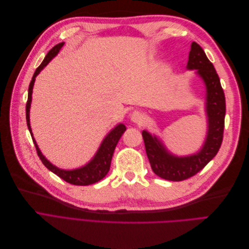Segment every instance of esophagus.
Wrapping results in <instances>:
<instances>
[{
    "instance_id": "1",
    "label": "esophagus",
    "mask_w": 249,
    "mask_h": 249,
    "mask_svg": "<svg viewBox=\"0 0 249 249\" xmlns=\"http://www.w3.org/2000/svg\"><path fill=\"white\" fill-rule=\"evenodd\" d=\"M131 119H132V122H134V123L142 124L143 122H144V116H143L142 113H140L138 111H135V112H133Z\"/></svg>"
}]
</instances>
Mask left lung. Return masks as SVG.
Masks as SVG:
<instances>
[{
  "label": "left lung",
  "instance_id": "left-lung-1",
  "mask_svg": "<svg viewBox=\"0 0 249 249\" xmlns=\"http://www.w3.org/2000/svg\"><path fill=\"white\" fill-rule=\"evenodd\" d=\"M187 69L197 70V73L207 87L209 130L207 140L200 152L185 158L171 156L155 136L153 137L146 131L142 132L150 167L158 177L173 182H180L196 175L216 156L223 139L225 117L224 92L214 65L196 42H192L191 44Z\"/></svg>",
  "mask_w": 249,
  "mask_h": 249
}]
</instances>
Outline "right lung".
I'll list each match as a JSON object with an SVG mask.
<instances>
[{
  "instance_id": "obj_1",
  "label": "right lung",
  "mask_w": 249,
  "mask_h": 249,
  "mask_svg": "<svg viewBox=\"0 0 249 249\" xmlns=\"http://www.w3.org/2000/svg\"><path fill=\"white\" fill-rule=\"evenodd\" d=\"M63 42L58 43L56 46L50 50V52L47 54L46 58L43 59L42 63L37 67L33 78L30 82L29 85V92H28V101L26 105V118H27V125L28 129L30 131V134H31L34 145L36 147V152L37 155H38L39 159L41 160L42 164L46 166L49 170L52 172H54L55 175H57L60 178H62L65 182L70 183L71 185H78V186H87V185H91L96 182H99L103 178L106 177L110 169V165H111V160H112V156L113 153H114V149L116 147V144L118 140L122 137V135L125 131V126L124 124H118L116 127H114L109 134L108 136L104 139L101 147L97 150V153L95 157L93 158V160L90 161L86 166L76 169V170H63V169H59L54 165L51 164L46 158L42 156L40 153V150L36 144V141L33 138L32 131H31V126H30V119H29V112H30V106H31V100H32V89L33 85L35 82V77L40 72V71L46 66L52 58H54L57 54L59 50L63 47Z\"/></svg>"
}]
</instances>
